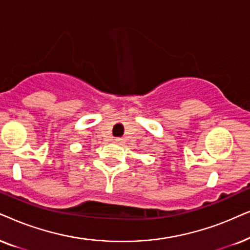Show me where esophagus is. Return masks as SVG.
<instances>
[{
	"mask_svg": "<svg viewBox=\"0 0 250 250\" xmlns=\"http://www.w3.org/2000/svg\"><path fill=\"white\" fill-rule=\"evenodd\" d=\"M114 142L116 143V144H119V145H122L123 143H125V141H123L122 138H115Z\"/></svg>",
	"mask_w": 250,
	"mask_h": 250,
	"instance_id": "obj_1",
	"label": "esophagus"
}]
</instances>
